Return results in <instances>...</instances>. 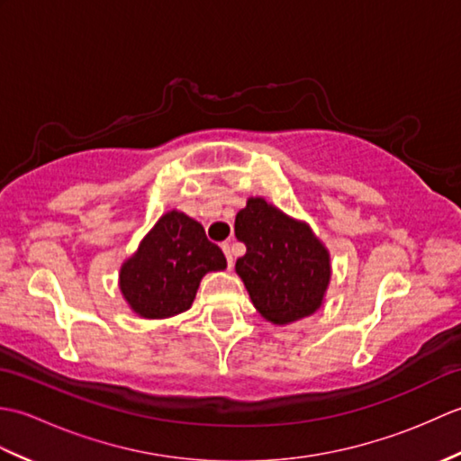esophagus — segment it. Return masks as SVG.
<instances>
[{"label": "esophagus", "instance_id": "esophagus-1", "mask_svg": "<svg viewBox=\"0 0 461 461\" xmlns=\"http://www.w3.org/2000/svg\"><path fill=\"white\" fill-rule=\"evenodd\" d=\"M221 249L225 253V259H228V266L233 267V253H231V243L230 241H223L221 243Z\"/></svg>", "mask_w": 461, "mask_h": 461}]
</instances>
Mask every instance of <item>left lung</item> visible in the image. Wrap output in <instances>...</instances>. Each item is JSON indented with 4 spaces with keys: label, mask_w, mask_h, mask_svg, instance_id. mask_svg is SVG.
<instances>
[{
    "label": "left lung",
    "mask_w": 461,
    "mask_h": 461,
    "mask_svg": "<svg viewBox=\"0 0 461 461\" xmlns=\"http://www.w3.org/2000/svg\"><path fill=\"white\" fill-rule=\"evenodd\" d=\"M236 238L248 249L236 271L263 319L289 325L322 305L330 258L307 223L263 198H249L236 215Z\"/></svg>",
    "instance_id": "obj_1"
}]
</instances>
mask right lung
I'll return each instance as SVG.
<instances>
[{
  "instance_id": "obj_1",
  "label": "right lung",
  "mask_w": 461,
  "mask_h": 461,
  "mask_svg": "<svg viewBox=\"0 0 461 461\" xmlns=\"http://www.w3.org/2000/svg\"><path fill=\"white\" fill-rule=\"evenodd\" d=\"M228 267L221 249L205 238L202 223L168 212L146 233L121 267V293L144 319H166L188 311L208 271Z\"/></svg>"
}]
</instances>
